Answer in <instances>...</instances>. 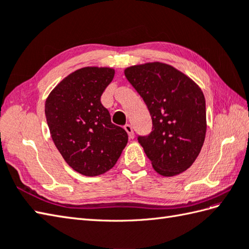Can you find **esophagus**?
<instances>
[{"label": "esophagus", "mask_w": 249, "mask_h": 249, "mask_svg": "<svg viewBox=\"0 0 249 249\" xmlns=\"http://www.w3.org/2000/svg\"><path fill=\"white\" fill-rule=\"evenodd\" d=\"M124 129L126 130V133L128 134V137L130 139H133L134 137H135V135H134V130H133V126L131 125H129V124H126L125 126H124Z\"/></svg>", "instance_id": "obj_1"}]
</instances>
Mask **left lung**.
Listing matches in <instances>:
<instances>
[{
	"instance_id": "8db88e82",
	"label": "left lung",
	"mask_w": 249,
	"mask_h": 249,
	"mask_svg": "<svg viewBox=\"0 0 249 249\" xmlns=\"http://www.w3.org/2000/svg\"><path fill=\"white\" fill-rule=\"evenodd\" d=\"M129 83L145 103L152 131L138 141L163 177H173L193 165L206 131L205 99L192 79L163 63H146L125 70Z\"/></svg>"
}]
</instances>
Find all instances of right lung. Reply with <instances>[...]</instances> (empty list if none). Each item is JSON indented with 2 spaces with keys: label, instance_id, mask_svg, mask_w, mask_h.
Listing matches in <instances>:
<instances>
[{
  "label": "right lung",
  "instance_id": "1",
  "mask_svg": "<svg viewBox=\"0 0 249 249\" xmlns=\"http://www.w3.org/2000/svg\"><path fill=\"white\" fill-rule=\"evenodd\" d=\"M113 77L112 68H81L57 84L46 100L52 140L68 165L83 176L110 170L128 141L100 102Z\"/></svg>",
  "mask_w": 249,
  "mask_h": 249
}]
</instances>
